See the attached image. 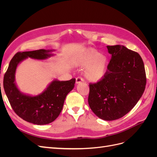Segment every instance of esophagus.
<instances>
[{"mask_svg":"<svg viewBox=\"0 0 157 157\" xmlns=\"http://www.w3.org/2000/svg\"><path fill=\"white\" fill-rule=\"evenodd\" d=\"M83 82H84V80L81 77H77L76 78V84H80Z\"/></svg>","mask_w":157,"mask_h":157,"instance_id":"esophagus-1","label":"esophagus"}]
</instances>
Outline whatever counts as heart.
<instances>
[{
  "instance_id": "heart-1",
  "label": "heart",
  "mask_w": 157,
  "mask_h": 157,
  "mask_svg": "<svg viewBox=\"0 0 157 157\" xmlns=\"http://www.w3.org/2000/svg\"><path fill=\"white\" fill-rule=\"evenodd\" d=\"M75 64L81 68L86 67L84 76L89 81L97 82L105 77L108 60L105 56L91 47L80 51L75 58Z\"/></svg>"
}]
</instances>
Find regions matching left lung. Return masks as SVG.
<instances>
[{
    "label": "left lung",
    "instance_id": "8db88e82",
    "mask_svg": "<svg viewBox=\"0 0 157 157\" xmlns=\"http://www.w3.org/2000/svg\"><path fill=\"white\" fill-rule=\"evenodd\" d=\"M111 58L104 78L90 84L88 104L101 119L114 121L130 112L143 95L146 85L144 61L124 46H107Z\"/></svg>",
    "mask_w": 157,
    "mask_h": 157
}]
</instances>
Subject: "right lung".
Returning a JSON list of instances; mask_svg holds the SVG:
<instances>
[{
	"label": "right lung",
	"mask_w": 157,
	"mask_h": 157,
	"mask_svg": "<svg viewBox=\"0 0 157 157\" xmlns=\"http://www.w3.org/2000/svg\"><path fill=\"white\" fill-rule=\"evenodd\" d=\"M55 50L40 49L18 52L11 59L4 75L3 86L9 102L17 115L27 122L38 125L49 124L59 116L67 95L75 86V79L60 81L54 79L37 96L21 92L16 82L19 64L28 58L44 60L54 56Z\"/></svg>",
	"instance_id": "right-lung-1"
}]
</instances>
